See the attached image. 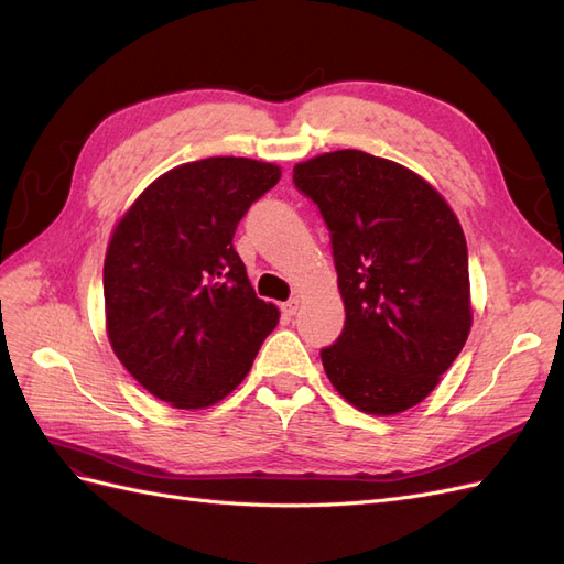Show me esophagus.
<instances>
[{
  "mask_svg": "<svg viewBox=\"0 0 564 564\" xmlns=\"http://www.w3.org/2000/svg\"><path fill=\"white\" fill-rule=\"evenodd\" d=\"M299 299H289L286 303H282V313L286 315V317H294L296 313H299Z\"/></svg>",
  "mask_w": 564,
  "mask_h": 564,
  "instance_id": "obj_1",
  "label": "esophagus"
}]
</instances>
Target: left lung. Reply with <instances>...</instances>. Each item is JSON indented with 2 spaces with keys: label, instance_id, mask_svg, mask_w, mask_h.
Segmentation results:
<instances>
[{
  "label": "left lung",
  "instance_id": "1",
  "mask_svg": "<svg viewBox=\"0 0 564 564\" xmlns=\"http://www.w3.org/2000/svg\"><path fill=\"white\" fill-rule=\"evenodd\" d=\"M332 232L346 327L322 365L360 412L392 416L425 400L473 324L468 249L435 187L398 162L334 150L294 166Z\"/></svg>",
  "mask_w": 564,
  "mask_h": 564
}]
</instances>
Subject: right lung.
Listing matches in <instances>:
<instances>
[{"label": "right lung", "instance_id": "add662e5", "mask_svg": "<svg viewBox=\"0 0 564 564\" xmlns=\"http://www.w3.org/2000/svg\"><path fill=\"white\" fill-rule=\"evenodd\" d=\"M282 169L207 158L169 169L117 220L104 265L106 332L150 395L204 409L245 381L280 311L253 294L232 247Z\"/></svg>", "mask_w": 564, "mask_h": 564}]
</instances>
